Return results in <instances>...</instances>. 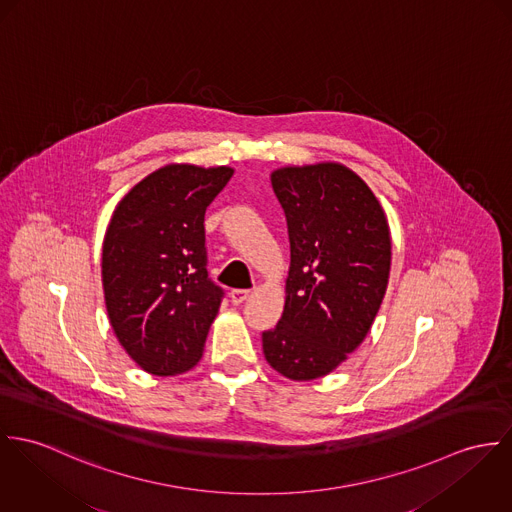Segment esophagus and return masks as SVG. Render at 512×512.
<instances>
[{"instance_id":"esophagus-1","label":"esophagus","mask_w":512,"mask_h":512,"mask_svg":"<svg viewBox=\"0 0 512 512\" xmlns=\"http://www.w3.org/2000/svg\"><path fill=\"white\" fill-rule=\"evenodd\" d=\"M249 294H251V290H245V288H233V290L229 292V298H231V302L237 306V304L245 302Z\"/></svg>"}]
</instances>
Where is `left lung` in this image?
<instances>
[{"label": "left lung", "mask_w": 512, "mask_h": 512, "mask_svg": "<svg viewBox=\"0 0 512 512\" xmlns=\"http://www.w3.org/2000/svg\"><path fill=\"white\" fill-rule=\"evenodd\" d=\"M290 241L279 324L263 332L269 365L292 381L332 373L365 340L391 271V233L371 188L320 163L271 174Z\"/></svg>", "instance_id": "1"}]
</instances>
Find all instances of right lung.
Masks as SVG:
<instances>
[{"mask_svg":"<svg viewBox=\"0 0 512 512\" xmlns=\"http://www.w3.org/2000/svg\"><path fill=\"white\" fill-rule=\"evenodd\" d=\"M233 169L167 165L117 204L102 249V283L115 336L147 373L192 369L224 288L208 277L204 214Z\"/></svg>","mask_w":512,"mask_h":512,"instance_id":"1","label":"right lung"}]
</instances>
